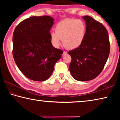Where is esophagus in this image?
I'll return each mask as SVG.
<instances>
[{"mask_svg":"<svg viewBox=\"0 0 120 120\" xmlns=\"http://www.w3.org/2000/svg\"><path fill=\"white\" fill-rule=\"evenodd\" d=\"M67 54V52L66 51H64V52H63V55H65V54Z\"/></svg>","mask_w":120,"mask_h":120,"instance_id":"esophagus-1","label":"esophagus"}]
</instances>
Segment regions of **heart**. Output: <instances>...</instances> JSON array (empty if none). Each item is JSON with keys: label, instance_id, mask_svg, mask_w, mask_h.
<instances>
[{"label": "heart", "instance_id": "obj_1", "mask_svg": "<svg viewBox=\"0 0 120 120\" xmlns=\"http://www.w3.org/2000/svg\"><path fill=\"white\" fill-rule=\"evenodd\" d=\"M55 31L50 34L54 46H59L62 40L63 44L66 48L75 49L84 42L86 35V25L80 19H66L56 24Z\"/></svg>", "mask_w": 120, "mask_h": 120}]
</instances>
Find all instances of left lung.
Masks as SVG:
<instances>
[{
	"label": "left lung",
	"instance_id": "obj_1",
	"mask_svg": "<svg viewBox=\"0 0 120 120\" xmlns=\"http://www.w3.org/2000/svg\"><path fill=\"white\" fill-rule=\"evenodd\" d=\"M86 22V35L79 47L71 50L69 65L71 74L78 81L93 79L101 74L108 59L110 44L104 26L92 17H82Z\"/></svg>",
	"mask_w": 120,
	"mask_h": 120
}]
</instances>
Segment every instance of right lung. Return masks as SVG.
<instances>
[{
    "mask_svg": "<svg viewBox=\"0 0 120 120\" xmlns=\"http://www.w3.org/2000/svg\"><path fill=\"white\" fill-rule=\"evenodd\" d=\"M54 19L49 16H33L16 26L13 36V55L25 77L38 82L46 80L63 51L53 46L50 30Z\"/></svg>",
    "mask_w": 120,
    "mask_h": 120,
    "instance_id": "obj_1",
    "label": "right lung"
}]
</instances>
